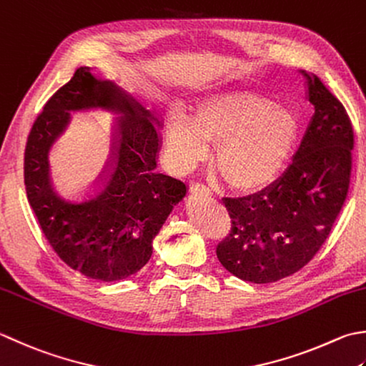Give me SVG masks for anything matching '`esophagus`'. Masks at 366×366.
Instances as JSON below:
<instances>
[{
    "mask_svg": "<svg viewBox=\"0 0 366 366\" xmlns=\"http://www.w3.org/2000/svg\"><path fill=\"white\" fill-rule=\"evenodd\" d=\"M190 192L192 193H203V195H211L209 187H206V185L198 184V182L190 184Z\"/></svg>",
    "mask_w": 366,
    "mask_h": 366,
    "instance_id": "obj_1",
    "label": "esophagus"
}]
</instances>
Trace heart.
<instances>
[{"mask_svg":"<svg viewBox=\"0 0 366 366\" xmlns=\"http://www.w3.org/2000/svg\"><path fill=\"white\" fill-rule=\"evenodd\" d=\"M174 167L192 169L217 142L216 162L234 189H268L287 167L298 138V120L289 106L260 93L230 90L206 98L195 116L181 107L164 122Z\"/></svg>","mask_w":366,"mask_h":366,"instance_id":"heart-1","label":"heart"}]
</instances>
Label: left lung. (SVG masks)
<instances>
[{
    "label": "left lung",
    "instance_id": "1",
    "mask_svg": "<svg viewBox=\"0 0 366 366\" xmlns=\"http://www.w3.org/2000/svg\"><path fill=\"white\" fill-rule=\"evenodd\" d=\"M306 77L316 111L287 171L260 193L224 199L232 230L216 254L242 281L269 284L295 274L319 252L346 202L354 128L320 79Z\"/></svg>",
    "mask_w": 366,
    "mask_h": 366
}]
</instances>
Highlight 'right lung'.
<instances>
[{
    "label": "right lung",
    "instance_id": "obj_1",
    "mask_svg": "<svg viewBox=\"0 0 366 366\" xmlns=\"http://www.w3.org/2000/svg\"><path fill=\"white\" fill-rule=\"evenodd\" d=\"M92 107L124 114L114 127L113 152L87 189L68 188L49 173L46 154L69 112ZM160 147L152 114L112 82L79 68L56 90L28 134L24 179L26 198L55 254L85 277L111 282L130 277L152 255V241L185 197L182 181L157 173Z\"/></svg>",
    "mask_w": 366,
    "mask_h": 366
}]
</instances>
